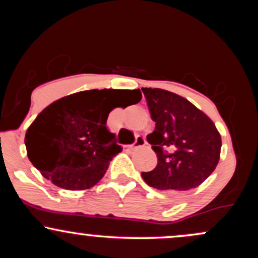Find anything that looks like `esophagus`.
Returning a JSON list of instances; mask_svg holds the SVG:
<instances>
[{
    "label": "esophagus",
    "mask_w": 258,
    "mask_h": 258,
    "mask_svg": "<svg viewBox=\"0 0 258 258\" xmlns=\"http://www.w3.org/2000/svg\"><path fill=\"white\" fill-rule=\"evenodd\" d=\"M146 143H147V141H146V138L143 137V136H137V138H136L135 143H133L132 146H130V147H131L132 149H135V148H139V147L146 146Z\"/></svg>",
    "instance_id": "34e87169"
}]
</instances>
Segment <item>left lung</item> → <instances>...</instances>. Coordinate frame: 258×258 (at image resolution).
I'll list each match as a JSON object with an SVG mask.
<instances>
[{"label": "left lung", "instance_id": "1", "mask_svg": "<svg viewBox=\"0 0 258 258\" xmlns=\"http://www.w3.org/2000/svg\"><path fill=\"white\" fill-rule=\"evenodd\" d=\"M155 130L147 136L158 156L153 171L142 172L148 185L160 190L197 188L217 166L221 136L212 120L178 94L142 88Z\"/></svg>", "mask_w": 258, "mask_h": 258}]
</instances>
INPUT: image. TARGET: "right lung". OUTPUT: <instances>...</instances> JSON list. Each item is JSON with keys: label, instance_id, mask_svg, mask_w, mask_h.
Here are the masks:
<instances>
[{"label": "right lung", "instance_id": "obj_1", "mask_svg": "<svg viewBox=\"0 0 258 258\" xmlns=\"http://www.w3.org/2000/svg\"><path fill=\"white\" fill-rule=\"evenodd\" d=\"M139 90H91L70 94L44 108L25 135L28 158L44 178L69 190L98 183L121 152L106 119L122 100L136 104ZM126 105V106H127Z\"/></svg>", "mask_w": 258, "mask_h": 258}]
</instances>
